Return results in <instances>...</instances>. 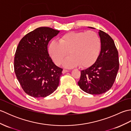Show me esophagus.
<instances>
[{
  "label": "esophagus",
  "mask_w": 131,
  "mask_h": 131,
  "mask_svg": "<svg viewBox=\"0 0 131 131\" xmlns=\"http://www.w3.org/2000/svg\"><path fill=\"white\" fill-rule=\"evenodd\" d=\"M67 72H69V71L67 70H65V69H63L62 71V74H65L66 73H67Z\"/></svg>",
  "instance_id": "1"
}]
</instances>
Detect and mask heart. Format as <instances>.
Masks as SVG:
<instances>
[{
  "label": "heart",
  "instance_id": "1",
  "mask_svg": "<svg viewBox=\"0 0 131 131\" xmlns=\"http://www.w3.org/2000/svg\"><path fill=\"white\" fill-rule=\"evenodd\" d=\"M100 48V39L96 32L71 31L63 35L59 41H51L48 52L56 65H60L69 52L71 56L63 61L64 67L73 68L80 65L88 68L96 61Z\"/></svg>",
  "mask_w": 131,
  "mask_h": 131
}]
</instances>
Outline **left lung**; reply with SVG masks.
<instances>
[{
	"mask_svg": "<svg viewBox=\"0 0 131 131\" xmlns=\"http://www.w3.org/2000/svg\"><path fill=\"white\" fill-rule=\"evenodd\" d=\"M93 29L94 27H88ZM101 51L92 65L81 71L78 82L79 87L91 94H101L112 87L119 70L118 52L114 41L106 33L99 30Z\"/></svg>",
	"mask_w": 131,
	"mask_h": 131,
	"instance_id": "1",
	"label": "left lung"
}]
</instances>
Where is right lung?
Instances as JSON below:
<instances>
[{"instance_id": "right-lung-1", "label": "right lung", "mask_w": 131, "mask_h": 131, "mask_svg": "<svg viewBox=\"0 0 131 131\" xmlns=\"http://www.w3.org/2000/svg\"><path fill=\"white\" fill-rule=\"evenodd\" d=\"M60 31L40 27L22 38L17 48L14 69L22 88L28 95L46 97L56 90L62 69L53 62L47 49Z\"/></svg>"}]
</instances>
